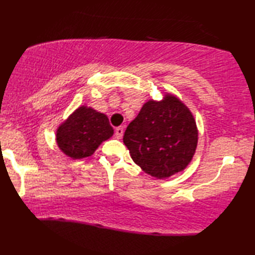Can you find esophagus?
Here are the masks:
<instances>
[{
  "label": "esophagus",
  "instance_id": "esophagus-1",
  "mask_svg": "<svg viewBox=\"0 0 255 255\" xmlns=\"http://www.w3.org/2000/svg\"><path fill=\"white\" fill-rule=\"evenodd\" d=\"M123 132H124V130H123L122 127L116 128H115V136L118 137V139H121V137L123 136Z\"/></svg>",
  "mask_w": 255,
  "mask_h": 255
}]
</instances>
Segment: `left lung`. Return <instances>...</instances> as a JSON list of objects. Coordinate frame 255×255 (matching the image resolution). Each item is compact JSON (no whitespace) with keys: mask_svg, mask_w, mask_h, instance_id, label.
<instances>
[{"mask_svg":"<svg viewBox=\"0 0 255 255\" xmlns=\"http://www.w3.org/2000/svg\"><path fill=\"white\" fill-rule=\"evenodd\" d=\"M197 141L193 114L170 94L160 102H146L123 136L133 161L157 179L184 170L193 159Z\"/></svg>","mask_w":255,"mask_h":255,"instance_id":"left-lung-1","label":"left lung"}]
</instances>
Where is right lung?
I'll list each match as a JSON object with an SVG mask.
<instances>
[{"instance_id": "add662e5", "label": "right lung", "mask_w": 255, "mask_h": 255, "mask_svg": "<svg viewBox=\"0 0 255 255\" xmlns=\"http://www.w3.org/2000/svg\"><path fill=\"white\" fill-rule=\"evenodd\" d=\"M107 116L92 107L80 106L57 130V144L66 155L82 159L92 155L103 141L113 135Z\"/></svg>"}]
</instances>
